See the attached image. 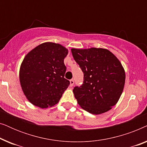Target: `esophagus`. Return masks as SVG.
Returning a JSON list of instances; mask_svg holds the SVG:
<instances>
[{"label": "esophagus", "mask_w": 147, "mask_h": 147, "mask_svg": "<svg viewBox=\"0 0 147 147\" xmlns=\"http://www.w3.org/2000/svg\"><path fill=\"white\" fill-rule=\"evenodd\" d=\"M74 84V80L71 79L70 80V86H73Z\"/></svg>", "instance_id": "esophagus-1"}]
</instances>
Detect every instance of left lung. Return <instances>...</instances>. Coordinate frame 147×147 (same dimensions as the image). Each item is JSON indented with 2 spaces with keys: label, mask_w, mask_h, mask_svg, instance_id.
Listing matches in <instances>:
<instances>
[{
  "label": "left lung",
  "mask_w": 147,
  "mask_h": 147,
  "mask_svg": "<svg viewBox=\"0 0 147 147\" xmlns=\"http://www.w3.org/2000/svg\"><path fill=\"white\" fill-rule=\"evenodd\" d=\"M84 73V81L73 92L78 103L90 113L100 114L117 103L125 83V72L115 55L107 49H71Z\"/></svg>",
  "instance_id": "obj_1"
}]
</instances>
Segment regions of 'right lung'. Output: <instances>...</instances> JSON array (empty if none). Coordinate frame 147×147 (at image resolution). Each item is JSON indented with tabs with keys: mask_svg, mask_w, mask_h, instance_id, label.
Here are the masks:
<instances>
[{
	"mask_svg": "<svg viewBox=\"0 0 147 147\" xmlns=\"http://www.w3.org/2000/svg\"><path fill=\"white\" fill-rule=\"evenodd\" d=\"M67 49L59 44L45 43L31 50L20 68V82L28 100L36 106L46 108L59 101L69 86L64 78L63 60Z\"/></svg>",
	"mask_w": 147,
	"mask_h": 147,
	"instance_id": "obj_1",
	"label": "right lung"
}]
</instances>
